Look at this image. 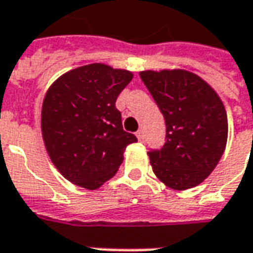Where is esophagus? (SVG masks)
Here are the masks:
<instances>
[{
  "instance_id": "1",
  "label": "esophagus",
  "mask_w": 253,
  "mask_h": 253,
  "mask_svg": "<svg viewBox=\"0 0 253 253\" xmlns=\"http://www.w3.org/2000/svg\"><path fill=\"white\" fill-rule=\"evenodd\" d=\"M135 135H137L138 141H143V131H142V130H138V131L135 132Z\"/></svg>"
}]
</instances>
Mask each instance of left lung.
<instances>
[{"mask_svg": "<svg viewBox=\"0 0 253 253\" xmlns=\"http://www.w3.org/2000/svg\"><path fill=\"white\" fill-rule=\"evenodd\" d=\"M139 76L167 126L164 146L148 153L154 175L172 190L196 187L225 152L228 116L222 100L203 78L188 70H143Z\"/></svg>", "mask_w": 253, "mask_h": 253, "instance_id": "1", "label": "left lung"}]
</instances>
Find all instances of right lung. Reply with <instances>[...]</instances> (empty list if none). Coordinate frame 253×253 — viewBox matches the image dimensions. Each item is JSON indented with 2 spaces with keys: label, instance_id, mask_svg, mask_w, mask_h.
<instances>
[{
  "label": "right lung",
  "instance_id": "1",
  "mask_svg": "<svg viewBox=\"0 0 253 253\" xmlns=\"http://www.w3.org/2000/svg\"><path fill=\"white\" fill-rule=\"evenodd\" d=\"M132 73L104 63L66 72L46 92L42 135L52 164L73 184L97 190L114 177L134 134L122 127L115 101Z\"/></svg>",
  "mask_w": 253,
  "mask_h": 253
}]
</instances>
